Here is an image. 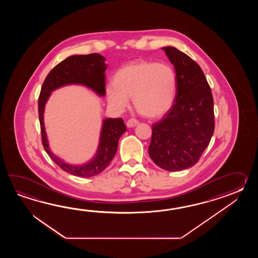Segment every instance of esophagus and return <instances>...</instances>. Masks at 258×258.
I'll list each match as a JSON object with an SVG mask.
<instances>
[{
	"mask_svg": "<svg viewBox=\"0 0 258 258\" xmlns=\"http://www.w3.org/2000/svg\"><path fill=\"white\" fill-rule=\"evenodd\" d=\"M139 123V121L136 120V119H134V118H132V119H129L126 122L127 127H129V128H131V127H135L136 125H137Z\"/></svg>",
	"mask_w": 258,
	"mask_h": 258,
	"instance_id": "1",
	"label": "esophagus"
}]
</instances>
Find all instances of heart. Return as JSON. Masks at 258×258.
Listing matches in <instances>:
<instances>
[{
	"label": "heart",
	"mask_w": 258,
	"mask_h": 258,
	"mask_svg": "<svg viewBox=\"0 0 258 258\" xmlns=\"http://www.w3.org/2000/svg\"><path fill=\"white\" fill-rule=\"evenodd\" d=\"M178 86L171 66L150 60H138L120 68L106 88L108 103L118 110L128 107L133 98L139 113L149 118L164 115L172 107Z\"/></svg>",
	"instance_id": "obj_1"
}]
</instances>
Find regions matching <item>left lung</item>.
Returning <instances> with one entry per match:
<instances>
[{
    "instance_id": "1",
    "label": "left lung",
    "mask_w": 258,
    "mask_h": 258,
    "mask_svg": "<svg viewBox=\"0 0 258 258\" xmlns=\"http://www.w3.org/2000/svg\"><path fill=\"white\" fill-rule=\"evenodd\" d=\"M178 78L175 99L152 125L148 154L163 170L178 171L198 163L215 128L214 101L201 67L174 47H163Z\"/></svg>"
}]
</instances>
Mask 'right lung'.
Segmentation results:
<instances>
[{
    "mask_svg": "<svg viewBox=\"0 0 258 258\" xmlns=\"http://www.w3.org/2000/svg\"><path fill=\"white\" fill-rule=\"evenodd\" d=\"M104 57L99 53L88 55H73L60 61L49 72L44 80L39 98V117L41 130V138L44 149L49 158L60 167L61 170L72 175L80 177H92L104 170L115 156L118 142L121 135L126 131V126L121 118H107L103 121L99 148L93 159L88 163L72 165L55 156L50 151L49 142L44 126L43 114L45 104L50 93L57 88L66 85L77 84L92 89L99 96H105V71L107 64Z\"/></svg>",
    "mask_w": 258,
    "mask_h": 258,
    "instance_id": "right-lung-1",
    "label": "right lung"
}]
</instances>
